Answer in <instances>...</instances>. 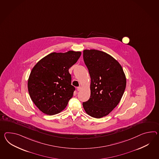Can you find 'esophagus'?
Returning <instances> with one entry per match:
<instances>
[{
	"mask_svg": "<svg viewBox=\"0 0 159 159\" xmlns=\"http://www.w3.org/2000/svg\"><path fill=\"white\" fill-rule=\"evenodd\" d=\"M81 87H78V88H77V90H78V91H80V90H81Z\"/></svg>",
	"mask_w": 159,
	"mask_h": 159,
	"instance_id": "1",
	"label": "esophagus"
}]
</instances>
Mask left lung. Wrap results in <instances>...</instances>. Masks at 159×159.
I'll use <instances>...</instances> for the list:
<instances>
[{
    "mask_svg": "<svg viewBox=\"0 0 159 159\" xmlns=\"http://www.w3.org/2000/svg\"><path fill=\"white\" fill-rule=\"evenodd\" d=\"M83 59L91 78V95L83 103V108L90 116L101 118L120 103L126 88V76L120 64L104 52L84 50Z\"/></svg>",
    "mask_w": 159,
    "mask_h": 159,
    "instance_id": "8db88e82",
    "label": "left lung"
}]
</instances>
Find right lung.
Here are the masks:
<instances>
[{
    "mask_svg": "<svg viewBox=\"0 0 159 159\" xmlns=\"http://www.w3.org/2000/svg\"><path fill=\"white\" fill-rule=\"evenodd\" d=\"M81 52H53L41 59L31 70L27 88L31 100L43 113L52 116L62 111L75 88L68 70L77 62Z\"/></svg>",
    "mask_w": 159,
    "mask_h": 159,
    "instance_id": "right-lung-1",
    "label": "right lung"
}]
</instances>
